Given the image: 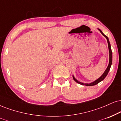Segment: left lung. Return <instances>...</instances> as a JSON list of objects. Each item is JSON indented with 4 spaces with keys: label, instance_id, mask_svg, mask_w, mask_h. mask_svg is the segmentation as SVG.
Wrapping results in <instances>:
<instances>
[{
    "label": "left lung",
    "instance_id": "left-lung-1",
    "mask_svg": "<svg viewBox=\"0 0 121 121\" xmlns=\"http://www.w3.org/2000/svg\"><path fill=\"white\" fill-rule=\"evenodd\" d=\"M99 30L100 31V32L102 33V34L104 36V37H105V38L107 39V41H108V48H109V65H108V66L107 68L106 69V70L105 71V72L103 73V74H102V76H101L100 77H99V78L97 79L96 80H95V81L92 82L90 83H83L82 82H79L78 81H77V80L74 78L73 76V80L75 81L76 82H77L78 83H80V84L82 85H86V86H94V85H95L98 84V83H99L100 82H101L103 80H104V78H105V77L107 76V74H108L109 71L110 70V68H111V65H112V49H111V44H110L109 43V39H108V38L107 36L106 35H105L103 33V32L102 31L100 30L99 29Z\"/></svg>",
    "mask_w": 121,
    "mask_h": 121
}]
</instances>
